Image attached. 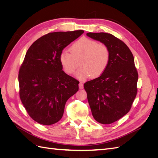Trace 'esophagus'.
I'll list each match as a JSON object with an SVG mask.
<instances>
[{
  "label": "esophagus",
  "instance_id": "1",
  "mask_svg": "<svg viewBox=\"0 0 158 158\" xmlns=\"http://www.w3.org/2000/svg\"><path fill=\"white\" fill-rule=\"evenodd\" d=\"M78 85H79V88H80V89H83V88H84V84H83L82 82H80L79 84H78Z\"/></svg>",
  "mask_w": 158,
  "mask_h": 158
}]
</instances>
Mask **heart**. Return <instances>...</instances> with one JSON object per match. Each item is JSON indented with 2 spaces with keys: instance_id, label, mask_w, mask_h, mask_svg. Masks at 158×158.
<instances>
[{
  "instance_id": "obj_1",
  "label": "heart",
  "mask_w": 158,
  "mask_h": 158,
  "mask_svg": "<svg viewBox=\"0 0 158 158\" xmlns=\"http://www.w3.org/2000/svg\"><path fill=\"white\" fill-rule=\"evenodd\" d=\"M110 56V50L107 45L82 37L70 47V51L60 52L59 61L62 68L68 74L74 73L79 62L81 68L76 72V77L84 80L89 76L91 78L101 76L107 68Z\"/></svg>"
}]
</instances>
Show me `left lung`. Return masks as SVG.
<instances>
[{"instance_id": "1", "label": "left lung", "mask_w": 158, "mask_h": 158, "mask_svg": "<svg viewBox=\"0 0 158 158\" xmlns=\"http://www.w3.org/2000/svg\"><path fill=\"white\" fill-rule=\"evenodd\" d=\"M86 35L110 50L106 70L99 77L84 84L95 120L108 125L130 111L137 94L138 72L132 52L121 40L103 32H89Z\"/></svg>"}]
</instances>
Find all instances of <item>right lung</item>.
<instances>
[{
	"mask_svg": "<svg viewBox=\"0 0 158 158\" xmlns=\"http://www.w3.org/2000/svg\"><path fill=\"white\" fill-rule=\"evenodd\" d=\"M83 30L49 33L28 49L18 74L20 98L30 117L44 125L59 121L79 82L63 70L60 52Z\"/></svg>",
	"mask_w": 158,
	"mask_h": 158,
	"instance_id": "add662e5",
	"label": "right lung"
}]
</instances>
